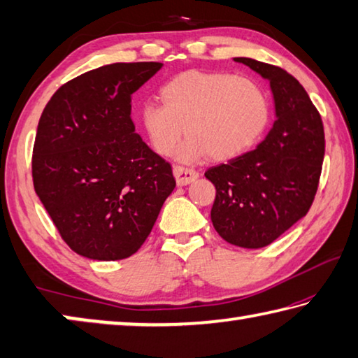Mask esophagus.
<instances>
[{
    "label": "esophagus",
    "mask_w": 358,
    "mask_h": 358,
    "mask_svg": "<svg viewBox=\"0 0 358 358\" xmlns=\"http://www.w3.org/2000/svg\"><path fill=\"white\" fill-rule=\"evenodd\" d=\"M173 175H175V180H177V185L185 186V185H189L191 181L196 180L199 177V172L194 171V169L185 167V166H175L173 167Z\"/></svg>",
    "instance_id": "esophagus-1"
}]
</instances>
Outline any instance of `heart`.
Instances as JSON below:
<instances>
[{"label":"heart","mask_w":358,"mask_h":358,"mask_svg":"<svg viewBox=\"0 0 358 358\" xmlns=\"http://www.w3.org/2000/svg\"><path fill=\"white\" fill-rule=\"evenodd\" d=\"M159 98L161 104L142 107L145 134L161 156H171L183 134L189 136L178 151L187 162L235 159L260 141L271 117L262 85L230 72H180L162 85Z\"/></svg>","instance_id":"1"}]
</instances>
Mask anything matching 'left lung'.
Here are the masks:
<instances>
[{"label": "left lung", "mask_w": 358, "mask_h": 358, "mask_svg": "<svg viewBox=\"0 0 358 358\" xmlns=\"http://www.w3.org/2000/svg\"><path fill=\"white\" fill-rule=\"evenodd\" d=\"M270 82L273 128L256 150L205 172L216 187L211 222L230 245L264 248L308 213L325 153L324 124L306 90L281 68L235 58Z\"/></svg>", "instance_id": "left-lung-1"}]
</instances>
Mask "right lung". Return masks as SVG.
I'll use <instances>...</instances> for the list:
<instances>
[{"label": "right lung", "mask_w": 358, "mask_h": 358, "mask_svg": "<svg viewBox=\"0 0 358 358\" xmlns=\"http://www.w3.org/2000/svg\"><path fill=\"white\" fill-rule=\"evenodd\" d=\"M162 63H113L59 87L41 115L34 191L72 251L94 260L134 254L175 187L172 166L136 134L132 93Z\"/></svg>", "instance_id": "right-lung-1"}]
</instances>
